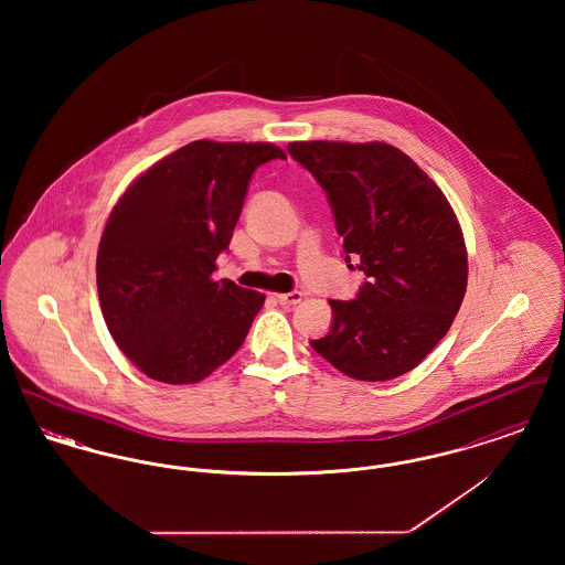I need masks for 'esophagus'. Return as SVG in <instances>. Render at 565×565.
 <instances>
[{
  "mask_svg": "<svg viewBox=\"0 0 565 565\" xmlns=\"http://www.w3.org/2000/svg\"><path fill=\"white\" fill-rule=\"evenodd\" d=\"M277 300L281 302V305H286V307H295L298 305L300 300H302V295L300 292H286V295H277Z\"/></svg>",
  "mask_w": 565,
  "mask_h": 565,
  "instance_id": "obj_1",
  "label": "esophagus"
}]
</instances>
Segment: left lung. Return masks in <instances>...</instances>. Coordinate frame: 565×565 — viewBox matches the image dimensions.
Returning a JSON list of instances; mask_svg holds the SVG:
<instances>
[{
    "label": "left lung",
    "instance_id": "obj_1",
    "mask_svg": "<svg viewBox=\"0 0 565 565\" xmlns=\"http://www.w3.org/2000/svg\"><path fill=\"white\" fill-rule=\"evenodd\" d=\"M288 154L322 186L345 260L369 277L351 300H330L332 326L311 348L358 381L413 371L466 295V245L449 201L381 141H295Z\"/></svg>",
    "mask_w": 565,
    "mask_h": 565
}]
</instances>
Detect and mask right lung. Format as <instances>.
I'll use <instances>...</instances> for the list:
<instances>
[{"instance_id":"obj_1","label":"right lung","mask_w":565,"mask_h":565,"mask_svg":"<svg viewBox=\"0 0 565 565\" xmlns=\"http://www.w3.org/2000/svg\"><path fill=\"white\" fill-rule=\"evenodd\" d=\"M286 161L273 143L192 141L135 180L109 215L97 290L109 334L162 383L212 375L242 348L265 296L214 281L254 171Z\"/></svg>"}]
</instances>
